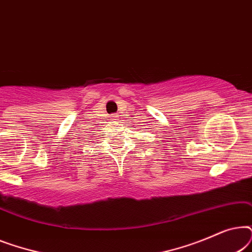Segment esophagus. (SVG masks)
<instances>
[{"mask_svg": "<svg viewBox=\"0 0 252 252\" xmlns=\"http://www.w3.org/2000/svg\"><path fill=\"white\" fill-rule=\"evenodd\" d=\"M110 118H111V122H112V123H116L117 120H118L119 117L117 116V115H112V116H110Z\"/></svg>", "mask_w": 252, "mask_h": 252, "instance_id": "1", "label": "esophagus"}]
</instances>
